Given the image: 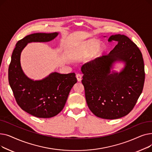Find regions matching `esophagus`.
<instances>
[{"label": "esophagus", "instance_id": "esophagus-1", "mask_svg": "<svg viewBox=\"0 0 152 152\" xmlns=\"http://www.w3.org/2000/svg\"><path fill=\"white\" fill-rule=\"evenodd\" d=\"M76 78H77V81L80 82L82 80V76L80 74H77L76 75Z\"/></svg>", "mask_w": 152, "mask_h": 152}]
</instances>
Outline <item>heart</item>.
Wrapping results in <instances>:
<instances>
[{
    "label": "heart",
    "mask_w": 152,
    "mask_h": 152,
    "mask_svg": "<svg viewBox=\"0 0 152 152\" xmlns=\"http://www.w3.org/2000/svg\"><path fill=\"white\" fill-rule=\"evenodd\" d=\"M107 50V47L104 44H100L99 40L91 39L83 42L79 46V52L83 55H89L87 60L92 62L101 57Z\"/></svg>",
    "instance_id": "obj_1"
}]
</instances>
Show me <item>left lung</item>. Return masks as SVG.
Here are the masks:
<instances>
[{"mask_svg": "<svg viewBox=\"0 0 152 152\" xmlns=\"http://www.w3.org/2000/svg\"><path fill=\"white\" fill-rule=\"evenodd\" d=\"M112 41L117 45L108 55L81 67L87 104L95 116L107 119L120 118L130 112L145 81L144 63L137 46L124 35L111 36L108 41ZM116 62L125 64L119 73L111 71Z\"/></svg>", "mask_w": 152, "mask_h": 152, "instance_id": "8db88e82", "label": "left lung"}]
</instances>
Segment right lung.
<instances>
[{
	"instance_id": "1",
	"label": "right lung",
	"mask_w": 152,
	"mask_h": 152,
	"mask_svg": "<svg viewBox=\"0 0 152 152\" xmlns=\"http://www.w3.org/2000/svg\"><path fill=\"white\" fill-rule=\"evenodd\" d=\"M58 33H34L16 44L9 68V82L21 108L37 118H49L58 115L65 107L69 93L77 83L75 73L53 72L41 80H33L24 73L20 63L22 50L30 42L52 41Z\"/></svg>"
}]
</instances>
